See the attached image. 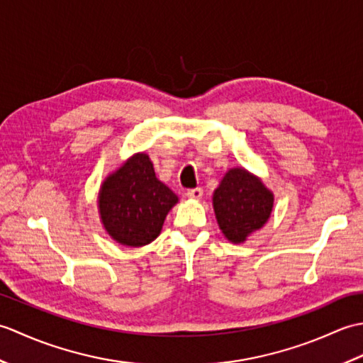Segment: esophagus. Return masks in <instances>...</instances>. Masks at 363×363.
Listing matches in <instances>:
<instances>
[{"mask_svg":"<svg viewBox=\"0 0 363 363\" xmlns=\"http://www.w3.org/2000/svg\"><path fill=\"white\" fill-rule=\"evenodd\" d=\"M187 198H190V199H201L203 198V189L196 187V189L187 190Z\"/></svg>","mask_w":363,"mask_h":363,"instance_id":"esophagus-1","label":"esophagus"}]
</instances>
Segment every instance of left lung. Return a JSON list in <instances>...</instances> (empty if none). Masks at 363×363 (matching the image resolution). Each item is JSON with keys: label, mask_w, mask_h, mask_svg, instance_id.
<instances>
[{"label": "left lung", "mask_w": 363, "mask_h": 363, "mask_svg": "<svg viewBox=\"0 0 363 363\" xmlns=\"http://www.w3.org/2000/svg\"><path fill=\"white\" fill-rule=\"evenodd\" d=\"M215 218L230 243H243L272 217L274 195L259 176L243 167L230 168L212 196Z\"/></svg>", "instance_id": "8db88e82"}]
</instances>
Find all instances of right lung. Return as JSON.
I'll list each match as a JSON object with an SVG mask.
<instances>
[{
	"mask_svg": "<svg viewBox=\"0 0 363 363\" xmlns=\"http://www.w3.org/2000/svg\"><path fill=\"white\" fill-rule=\"evenodd\" d=\"M177 201L179 198L156 177L148 154L135 152L99 187V220L112 240L138 248L156 240Z\"/></svg>",
	"mask_w": 363,
	"mask_h": 363,
	"instance_id": "1",
	"label": "right lung"
}]
</instances>
